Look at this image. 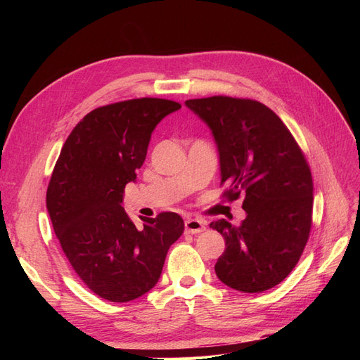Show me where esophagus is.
<instances>
[{"label":"esophagus","instance_id":"obj_1","mask_svg":"<svg viewBox=\"0 0 360 360\" xmlns=\"http://www.w3.org/2000/svg\"><path fill=\"white\" fill-rule=\"evenodd\" d=\"M205 230V225L200 219H188L184 221V231L188 234H198Z\"/></svg>","mask_w":360,"mask_h":360}]
</instances>
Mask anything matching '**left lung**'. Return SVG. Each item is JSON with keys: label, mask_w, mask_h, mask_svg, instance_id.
Masks as SVG:
<instances>
[{"label": "left lung", "mask_w": 360, "mask_h": 360, "mask_svg": "<svg viewBox=\"0 0 360 360\" xmlns=\"http://www.w3.org/2000/svg\"><path fill=\"white\" fill-rule=\"evenodd\" d=\"M184 105L210 129L226 197L237 200L245 192L240 225L210 224L225 238L216 276L243 292L278 285L309 237L314 184L307 159L282 120L257 101L213 96Z\"/></svg>", "instance_id": "8db88e82"}]
</instances>
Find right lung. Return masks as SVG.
I'll list each match as a JSON object with an SVG mask.
<instances>
[{
    "mask_svg": "<svg viewBox=\"0 0 360 360\" xmlns=\"http://www.w3.org/2000/svg\"><path fill=\"white\" fill-rule=\"evenodd\" d=\"M181 108L167 99L124 101L86 114L64 143L46 192L53 231L84 284L110 302L153 288L169 246L183 234L177 213L136 228L122 207L155 127Z\"/></svg>",
    "mask_w": 360,
    "mask_h": 360,
    "instance_id": "1",
    "label": "right lung"
}]
</instances>
